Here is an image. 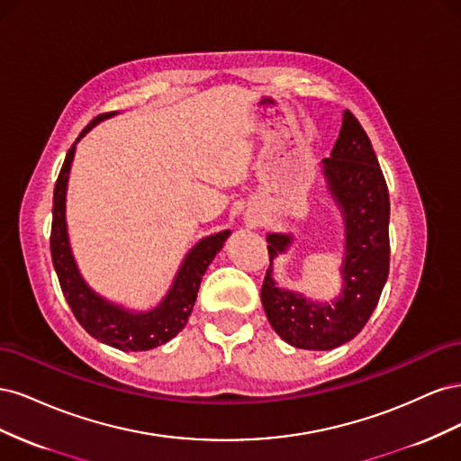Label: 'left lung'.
<instances>
[{"label":"left lung","instance_id":"obj_1","mask_svg":"<svg viewBox=\"0 0 461 461\" xmlns=\"http://www.w3.org/2000/svg\"><path fill=\"white\" fill-rule=\"evenodd\" d=\"M321 167L346 229L340 296L319 303L278 288L271 265L261 286V303L271 327L285 342L302 350H332L352 340L379 303L390 265L386 180L369 136L352 111H344L340 134ZM267 242L273 261L286 252L292 236L271 232Z\"/></svg>","mask_w":461,"mask_h":461}]
</instances>
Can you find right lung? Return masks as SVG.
Listing matches in <instances>:
<instances>
[{
  "label": "right lung",
  "mask_w": 461,
  "mask_h": 461,
  "mask_svg": "<svg viewBox=\"0 0 461 461\" xmlns=\"http://www.w3.org/2000/svg\"><path fill=\"white\" fill-rule=\"evenodd\" d=\"M113 113L97 115L88 127L80 132L77 142L97 122L113 117ZM77 142L67 151V158L55 183L53 190V221H51V259L55 273H58L63 296L73 310L78 323L88 334L100 342L113 346L122 352H146L151 348L169 342L173 337L185 329L192 313L194 302L198 296V288L207 265L213 261L219 249L229 239L230 230H222L200 240L186 254L183 265L175 276V283L158 308L149 312H131L117 303H111L97 296L85 283L75 263L71 246H68L67 222H65V196L68 173L75 158Z\"/></svg>",
  "instance_id": "right-lung-1"
}]
</instances>
